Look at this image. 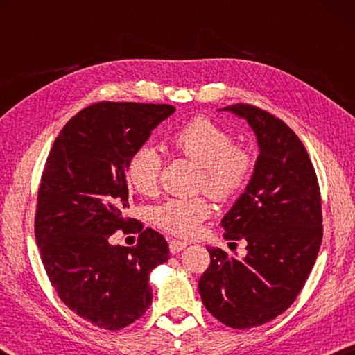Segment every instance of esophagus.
<instances>
[{
	"label": "esophagus",
	"mask_w": 355,
	"mask_h": 355,
	"mask_svg": "<svg viewBox=\"0 0 355 355\" xmlns=\"http://www.w3.org/2000/svg\"><path fill=\"white\" fill-rule=\"evenodd\" d=\"M186 245H188V244H186L184 241H178V239H171V241H169V249H171L172 254H178V252L183 250Z\"/></svg>",
	"instance_id": "obj_1"
}]
</instances>
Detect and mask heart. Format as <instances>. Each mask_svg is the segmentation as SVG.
<instances>
[{"label": "heart", "instance_id": "1", "mask_svg": "<svg viewBox=\"0 0 355 355\" xmlns=\"http://www.w3.org/2000/svg\"><path fill=\"white\" fill-rule=\"evenodd\" d=\"M171 146L178 153L199 163V188L214 199L230 200L248 184L254 158L248 148L235 146L230 131L213 120L196 117L182 125L171 136ZM163 158L150 146L137 148L128 163V178L133 188L152 196L158 186ZM211 214L205 197L167 199L153 209V220L159 228L175 236L192 238L200 232L202 222Z\"/></svg>", "mask_w": 355, "mask_h": 355}]
</instances>
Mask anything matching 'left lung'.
Masks as SVG:
<instances>
[{"instance_id": "8db88e82", "label": "left lung", "mask_w": 355, "mask_h": 355, "mask_svg": "<svg viewBox=\"0 0 355 355\" xmlns=\"http://www.w3.org/2000/svg\"><path fill=\"white\" fill-rule=\"evenodd\" d=\"M222 111L248 120L260 147L248 188L220 220L224 238L244 239L248 255L208 248L199 293L216 320L250 329L284 313L304 288L322 241L321 192L307 150L285 122L244 103Z\"/></svg>"}]
</instances>
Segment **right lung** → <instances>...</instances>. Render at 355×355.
I'll use <instances>...</instances> for the list:
<instances>
[{
    "label": "right lung",
    "instance_id": "add662e5",
    "mask_svg": "<svg viewBox=\"0 0 355 355\" xmlns=\"http://www.w3.org/2000/svg\"><path fill=\"white\" fill-rule=\"evenodd\" d=\"M173 111L171 105L94 103L65 123L46 158L34 219L42 263L62 302L100 329L139 320L153 297L148 275L169 260L164 236L123 213L131 202V156ZM119 230L140 233L135 248L110 244Z\"/></svg>",
    "mask_w": 355,
    "mask_h": 355
}]
</instances>
